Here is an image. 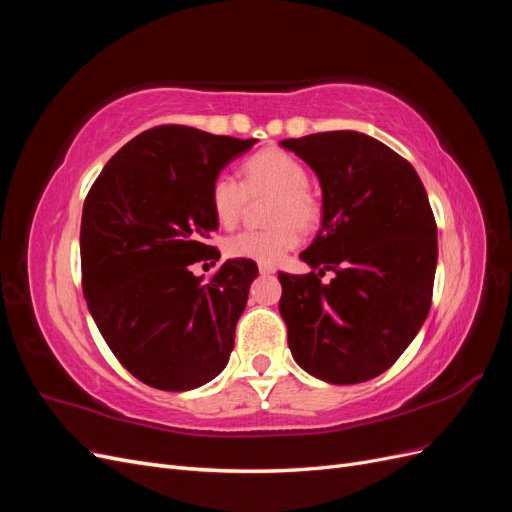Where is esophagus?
I'll use <instances>...</instances> for the list:
<instances>
[{"label": "esophagus", "instance_id": "1", "mask_svg": "<svg viewBox=\"0 0 512 512\" xmlns=\"http://www.w3.org/2000/svg\"><path fill=\"white\" fill-rule=\"evenodd\" d=\"M258 271H260V275H271V273H275V269H273L271 265H258Z\"/></svg>", "mask_w": 512, "mask_h": 512}]
</instances>
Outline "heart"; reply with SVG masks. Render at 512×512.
Wrapping results in <instances>:
<instances>
[{"label": "heart", "mask_w": 512, "mask_h": 512, "mask_svg": "<svg viewBox=\"0 0 512 512\" xmlns=\"http://www.w3.org/2000/svg\"><path fill=\"white\" fill-rule=\"evenodd\" d=\"M307 168L282 149H262L243 164V183L222 173L211 183V209L220 226L232 228L243 218L250 198L273 196L269 228L243 230L224 241V254L258 265H275L301 243V230L320 222L318 196L307 188Z\"/></svg>", "instance_id": "1"}]
</instances>
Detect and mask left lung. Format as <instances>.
<instances>
[{"label": "left lung", "mask_w": 512, "mask_h": 512, "mask_svg": "<svg viewBox=\"0 0 512 512\" xmlns=\"http://www.w3.org/2000/svg\"><path fill=\"white\" fill-rule=\"evenodd\" d=\"M282 147L322 188V226L301 254L312 271L280 273L290 352L324 382L371 380L410 346L431 307L438 228L423 181L399 153L354 130ZM324 270L336 273L329 285Z\"/></svg>", "instance_id": "obj_1"}]
</instances>
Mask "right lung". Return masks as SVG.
<instances>
[{
	"instance_id": "1",
	"label": "right lung",
	"mask_w": 512,
	"mask_h": 512,
	"mask_svg": "<svg viewBox=\"0 0 512 512\" xmlns=\"http://www.w3.org/2000/svg\"><path fill=\"white\" fill-rule=\"evenodd\" d=\"M256 138L158 126L123 145L91 185L81 220L83 294L108 348L134 378L192 391L226 367L258 267L218 260L211 183Z\"/></svg>"
}]
</instances>
